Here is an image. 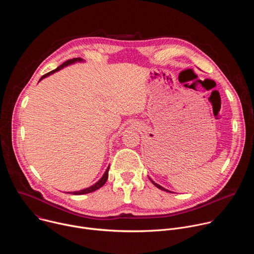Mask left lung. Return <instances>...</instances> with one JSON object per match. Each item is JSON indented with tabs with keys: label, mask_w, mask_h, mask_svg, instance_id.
<instances>
[{
	"label": "left lung",
	"mask_w": 254,
	"mask_h": 254,
	"mask_svg": "<svg viewBox=\"0 0 254 254\" xmlns=\"http://www.w3.org/2000/svg\"><path fill=\"white\" fill-rule=\"evenodd\" d=\"M150 180H151V179H150ZM151 182H152V183H153V184H154V185H155V186H156V187H157V188H159V189H161V190H163V191H166V192H170V193H172V192H171V191H169V190H167V189H165V188H164V187H162V186H160V185H159V184H157V183H155V182H154V181H153V180H151Z\"/></svg>",
	"instance_id": "left-lung-1"
}]
</instances>
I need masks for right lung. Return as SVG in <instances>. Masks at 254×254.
Returning <instances> with one entry per match:
<instances>
[{
  "label": "right lung",
  "instance_id": "obj_1",
  "mask_svg": "<svg viewBox=\"0 0 254 254\" xmlns=\"http://www.w3.org/2000/svg\"><path fill=\"white\" fill-rule=\"evenodd\" d=\"M76 62H84V60H83L82 58H73V59L67 60V61H65L63 64H61L60 66H58L56 69H54V70H52V71L48 72L47 74L43 75V76L40 78V80H39V81H41L43 78L48 77L49 75H51V74L55 73V72H57V71L61 70L62 68H64V67H66V66H68V65H71V64H74V63H76ZM108 171H110V166L107 167V169H106V171L104 172L103 176H102V177L97 181V182H96L94 185H92V186H90V187H88V188H86V189L80 190V191H75V192H67V193L72 194V195H83V194H87V193H91V192H93V191H96L97 189L101 188V187L105 184V182L107 181V178H108Z\"/></svg>",
  "mask_w": 254,
  "mask_h": 254
}]
</instances>
